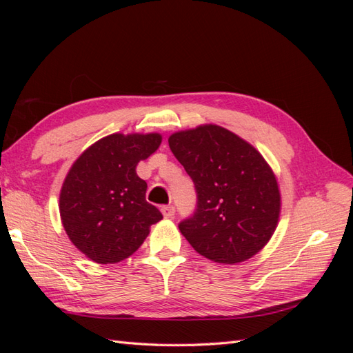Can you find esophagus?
<instances>
[{"mask_svg": "<svg viewBox=\"0 0 353 353\" xmlns=\"http://www.w3.org/2000/svg\"><path fill=\"white\" fill-rule=\"evenodd\" d=\"M160 210H162V215L165 218H172L175 215V208L170 206V205L169 206H163Z\"/></svg>", "mask_w": 353, "mask_h": 353, "instance_id": "esophagus-1", "label": "esophagus"}]
</instances>
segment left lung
<instances>
[{
	"instance_id": "8db88e82",
	"label": "left lung",
	"mask_w": 353,
	"mask_h": 353,
	"mask_svg": "<svg viewBox=\"0 0 353 353\" xmlns=\"http://www.w3.org/2000/svg\"><path fill=\"white\" fill-rule=\"evenodd\" d=\"M197 191L194 215L179 231L205 258L240 263L261 252L279 225L281 194L274 170L256 148L213 123L168 138Z\"/></svg>"
}]
</instances>
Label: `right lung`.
Segmentation results:
<instances>
[{
    "instance_id": "obj_1",
    "label": "right lung",
    "mask_w": 353,
    "mask_h": 353,
    "mask_svg": "<svg viewBox=\"0 0 353 353\" xmlns=\"http://www.w3.org/2000/svg\"><path fill=\"white\" fill-rule=\"evenodd\" d=\"M162 135L112 134L90 145L70 166L60 190V218L69 240L97 263H117L144 243L162 213L145 200L137 165Z\"/></svg>"
}]
</instances>
